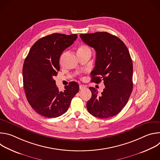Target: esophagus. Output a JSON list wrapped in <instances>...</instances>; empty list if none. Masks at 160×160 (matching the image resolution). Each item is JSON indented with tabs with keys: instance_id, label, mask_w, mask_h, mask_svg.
I'll list each match as a JSON object with an SVG mask.
<instances>
[{
	"instance_id": "obj_1",
	"label": "esophagus",
	"mask_w": 160,
	"mask_h": 160,
	"mask_svg": "<svg viewBox=\"0 0 160 160\" xmlns=\"http://www.w3.org/2000/svg\"><path fill=\"white\" fill-rule=\"evenodd\" d=\"M80 90H84L86 88V87L84 85H80Z\"/></svg>"
}]
</instances>
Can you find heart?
<instances>
[{
  "instance_id": "obj_1",
  "label": "heart",
  "mask_w": 160,
  "mask_h": 160,
  "mask_svg": "<svg viewBox=\"0 0 160 160\" xmlns=\"http://www.w3.org/2000/svg\"><path fill=\"white\" fill-rule=\"evenodd\" d=\"M90 51V50L87 46H86V45H81L78 50V52H83V51Z\"/></svg>"
}]
</instances>
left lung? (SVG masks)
<instances>
[{
	"instance_id": "left-lung-1",
	"label": "left lung",
	"mask_w": 160,
	"mask_h": 160,
	"mask_svg": "<svg viewBox=\"0 0 160 160\" xmlns=\"http://www.w3.org/2000/svg\"><path fill=\"white\" fill-rule=\"evenodd\" d=\"M82 40L96 52L91 82H104L101 95L97 89L89 87L92 97L87 102L90 114L108 118L119 113L127 104L133 88V64L125 44L118 37L108 32L80 34Z\"/></svg>"
}]
</instances>
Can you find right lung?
I'll list each match as a JSON object with an SVG mask.
<instances>
[{
  "label": "right lung",
  "mask_w": 160,
  "mask_h": 160,
  "mask_svg": "<svg viewBox=\"0 0 160 160\" xmlns=\"http://www.w3.org/2000/svg\"><path fill=\"white\" fill-rule=\"evenodd\" d=\"M77 37L62 33L43 37L32 45L25 59L22 79L26 97L35 111L43 117L56 118L65 113L79 91L75 82L59 91L53 78L60 70L61 54Z\"/></svg>",
  "instance_id": "obj_1"
}]
</instances>
